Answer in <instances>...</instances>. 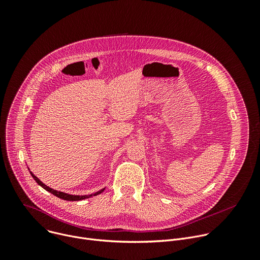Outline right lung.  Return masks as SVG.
<instances>
[{"instance_id":"1","label":"right lung","mask_w":260,"mask_h":260,"mask_svg":"<svg viewBox=\"0 0 260 260\" xmlns=\"http://www.w3.org/2000/svg\"><path fill=\"white\" fill-rule=\"evenodd\" d=\"M30 175H31V177L35 179V181L38 183L40 186H42L45 190H47V191H49L50 193H52V194H54L55 197H57V198H59V199H61V200H64V201H81V200H85V199H88V198H91V197H93V196H98V194H100V193H102L103 191H104V189H102V190H100V191H98V192H95V193H93V194H88V196H72V194H68V193H64V192H61V191H57V190H54V189H52V188H50V187H48V186H46V185L44 184V183H42L38 178H37L32 173H30Z\"/></svg>"}]
</instances>
